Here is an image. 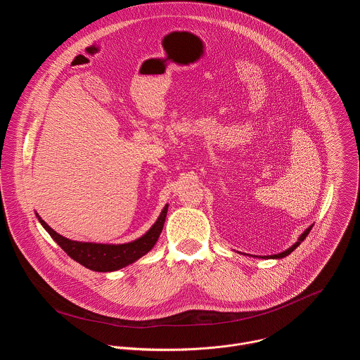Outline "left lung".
I'll return each instance as SVG.
<instances>
[{
    "instance_id": "1",
    "label": "left lung",
    "mask_w": 360,
    "mask_h": 360,
    "mask_svg": "<svg viewBox=\"0 0 360 360\" xmlns=\"http://www.w3.org/2000/svg\"><path fill=\"white\" fill-rule=\"evenodd\" d=\"M312 227H314V226L308 227V229H307V230L302 233V236L298 238V241H297V243H295V244H294L291 248H288V250L283 251V252H281V254H275V255H266V257H261V258H283V257H286V255H290V254H291V252H292V251H294V250H295V248H297V247H298V245H300V244H301V243H302V241H304V240L308 237V234H309V231L312 230Z\"/></svg>"
}]
</instances>
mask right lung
<instances>
[{
    "label": "right lung",
    "instance_id": "right-lung-1",
    "mask_svg": "<svg viewBox=\"0 0 360 360\" xmlns=\"http://www.w3.org/2000/svg\"><path fill=\"white\" fill-rule=\"evenodd\" d=\"M169 205L166 204L163 211L160 212V217L153 224V227L136 241L127 244H95V243H81V241H72L56 231H53L44 220H41L39 215H37L42 227L49 233V236L55 240V243L77 262L81 265L98 271V272H110L120 269L145 254H148L155 244L158 243L160 233L165 226V220L167 215Z\"/></svg>",
    "mask_w": 360,
    "mask_h": 360
}]
</instances>
